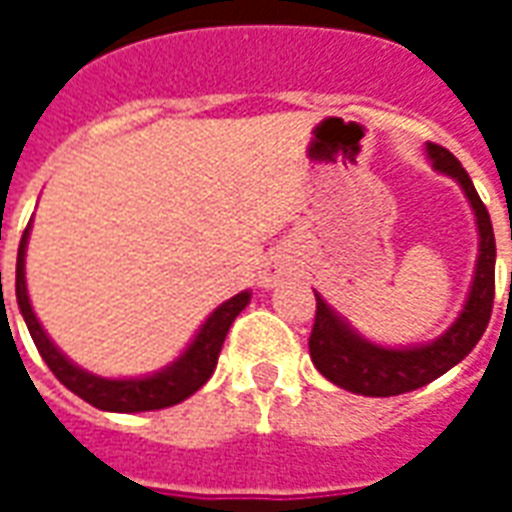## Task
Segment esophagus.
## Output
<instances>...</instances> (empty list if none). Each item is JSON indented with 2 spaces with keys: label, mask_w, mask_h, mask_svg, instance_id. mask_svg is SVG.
Instances as JSON below:
<instances>
[{
  "label": "esophagus",
  "mask_w": 512,
  "mask_h": 512,
  "mask_svg": "<svg viewBox=\"0 0 512 512\" xmlns=\"http://www.w3.org/2000/svg\"><path fill=\"white\" fill-rule=\"evenodd\" d=\"M282 274H288V268L282 266L277 257H274V260H268L266 271H263V277H260V285H263V288H274Z\"/></svg>",
  "instance_id": "1"
}]
</instances>
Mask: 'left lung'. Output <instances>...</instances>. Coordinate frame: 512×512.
<instances>
[{
  "mask_svg": "<svg viewBox=\"0 0 512 512\" xmlns=\"http://www.w3.org/2000/svg\"><path fill=\"white\" fill-rule=\"evenodd\" d=\"M428 158L436 172L458 180V186L472 205L480 235V255L474 263V279L461 315L455 318L447 332L425 345L411 348H384L365 340L362 334L345 323L343 315L315 293V326L310 334V356L318 373L326 376L340 389L365 397H392L419 389V386L436 381L450 367L469 356L474 345L480 343L485 326L491 321L494 310V266H496V241L491 216L485 211L480 194L474 189L469 172L450 150L428 142Z\"/></svg>",
  "mask_w": 512,
  "mask_h": 512,
  "instance_id": "8db88e82",
  "label": "left lung"
}]
</instances>
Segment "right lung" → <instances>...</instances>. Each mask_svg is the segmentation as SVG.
<instances>
[{"mask_svg":"<svg viewBox=\"0 0 512 512\" xmlns=\"http://www.w3.org/2000/svg\"><path fill=\"white\" fill-rule=\"evenodd\" d=\"M27 241H29V224L21 244H18V260H16V299L18 310L27 321V329L32 340L38 345L43 362L49 365L54 376L60 378L62 384L71 389L73 395L87 400L90 406L101 408V411H120V414H134V411H156V408H169L191 397L200 389L216 370L219 354H222L224 337L230 332V326L238 318V312L244 310L252 293L241 290L238 296L227 299L219 304L216 310L208 315V321L202 323L200 332L194 334V340L183 354L158 370L153 376L142 378H101L87 373L79 365H73L68 356L62 354L57 345L51 343L49 334L43 332L38 315L32 312L27 293V274H24V257H27ZM0 290H2V271H0Z\"/></svg>","mask_w":512,"mask_h":512,"instance_id":"add662e5","label":"right lung"}]
</instances>
